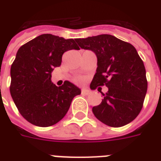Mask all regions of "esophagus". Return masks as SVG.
Masks as SVG:
<instances>
[{"mask_svg":"<svg viewBox=\"0 0 161 161\" xmlns=\"http://www.w3.org/2000/svg\"><path fill=\"white\" fill-rule=\"evenodd\" d=\"M82 93L85 94V95H88V94L90 93V90L88 89V88H82Z\"/></svg>","mask_w":161,"mask_h":161,"instance_id":"obj_1","label":"esophagus"}]
</instances>
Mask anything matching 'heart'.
I'll return each instance as SVG.
<instances>
[{
    "instance_id": "obj_1",
    "label": "heart",
    "mask_w": 161,
    "mask_h": 161,
    "mask_svg": "<svg viewBox=\"0 0 161 161\" xmlns=\"http://www.w3.org/2000/svg\"><path fill=\"white\" fill-rule=\"evenodd\" d=\"M79 80H80V79H79Z\"/></svg>"
}]
</instances>
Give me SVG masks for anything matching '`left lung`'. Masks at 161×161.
<instances>
[{"label":"left lung","instance_id":"obj_1","mask_svg":"<svg viewBox=\"0 0 161 161\" xmlns=\"http://www.w3.org/2000/svg\"><path fill=\"white\" fill-rule=\"evenodd\" d=\"M75 41L97 57L91 89L104 84L108 88L100 104L93 108V114L111 127L128 125L140 114L148 86L145 65L135 47L108 34Z\"/></svg>","mask_w":161,"mask_h":161}]
</instances>
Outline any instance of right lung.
I'll return each instance as SVG.
<instances>
[{
    "label": "right lung",
    "instance_id": "obj_1",
    "mask_svg": "<svg viewBox=\"0 0 161 161\" xmlns=\"http://www.w3.org/2000/svg\"><path fill=\"white\" fill-rule=\"evenodd\" d=\"M72 49H79L73 39L42 34L16 53L11 67L10 92L20 114L32 125L48 127L59 122L73 98L81 93L80 88L69 81L57 87L51 80L63 54Z\"/></svg>",
    "mask_w": 161,
    "mask_h": 161
}]
</instances>
